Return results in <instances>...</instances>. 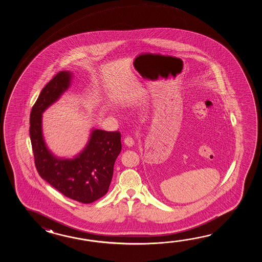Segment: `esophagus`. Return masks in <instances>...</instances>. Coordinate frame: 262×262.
I'll use <instances>...</instances> for the list:
<instances>
[{
  "mask_svg": "<svg viewBox=\"0 0 262 262\" xmlns=\"http://www.w3.org/2000/svg\"><path fill=\"white\" fill-rule=\"evenodd\" d=\"M123 142H124V144L126 145V146L131 147V146H133L134 145L133 138L130 137V136H127V137H125L124 139H123Z\"/></svg>",
  "mask_w": 262,
  "mask_h": 262,
  "instance_id": "1",
  "label": "esophagus"
}]
</instances>
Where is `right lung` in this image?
Wrapping results in <instances>:
<instances>
[{"instance_id": "1", "label": "right lung", "mask_w": 262, "mask_h": 262, "mask_svg": "<svg viewBox=\"0 0 262 262\" xmlns=\"http://www.w3.org/2000/svg\"><path fill=\"white\" fill-rule=\"evenodd\" d=\"M70 79V73L61 71L42 89L30 115V138L40 177L62 195L88 204L106 195L110 188L114 163L122 150L121 133L96 129L76 158L53 156L43 139L42 113L67 91Z\"/></svg>"}]
</instances>
